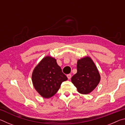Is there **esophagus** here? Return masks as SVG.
<instances>
[{"label":"esophagus","instance_id":"esophagus-1","mask_svg":"<svg viewBox=\"0 0 125 125\" xmlns=\"http://www.w3.org/2000/svg\"><path fill=\"white\" fill-rule=\"evenodd\" d=\"M67 76V78H68V79H70L71 78V77H72V75H71V74H68Z\"/></svg>","mask_w":125,"mask_h":125}]
</instances>
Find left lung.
Here are the masks:
<instances>
[{
  "label": "left lung",
  "instance_id": "8db88e82",
  "mask_svg": "<svg viewBox=\"0 0 125 125\" xmlns=\"http://www.w3.org/2000/svg\"><path fill=\"white\" fill-rule=\"evenodd\" d=\"M77 73L71 81L80 94H89L100 83L101 77L95 64L90 57L85 56L77 61Z\"/></svg>",
  "mask_w": 125,
  "mask_h": 125
}]
</instances>
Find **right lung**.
I'll return each mask as SVG.
<instances>
[{"label": "right lung", "instance_id": "right-lung-1", "mask_svg": "<svg viewBox=\"0 0 125 125\" xmlns=\"http://www.w3.org/2000/svg\"><path fill=\"white\" fill-rule=\"evenodd\" d=\"M67 80L56 59L50 56L42 58L32 73L34 88L40 95L46 99L56 94L62 82Z\"/></svg>", "mask_w": 125, "mask_h": 125}]
</instances>
